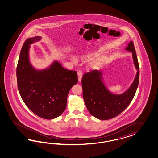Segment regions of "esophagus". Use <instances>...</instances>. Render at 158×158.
<instances>
[{
	"label": "esophagus",
	"mask_w": 158,
	"mask_h": 158,
	"mask_svg": "<svg viewBox=\"0 0 158 158\" xmlns=\"http://www.w3.org/2000/svg\"><path fill=\"white\" fill-rule=\"evenodd\" d=\"M82 75H83V73L81 71H77V76H78V80L79 81L81 82V77H82Z\"/></svg>",
	"instance_id": "esophagus-1"
}]
</instances>
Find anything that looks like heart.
<instances>
[{
  "mask_svg": "<svg viewBox=\"0 0 158 158\" xmlns=\"http://www.w3.org/2000/svg\"><path fill=\"white\" fill-rule=\"evenodd\" d=\"M96 53H86L85 55L83 56V58L85 60H89V59H90L91 58L93 57L94 55H96ZM72 61L74 62H76V60L75 58H72ZM102 62V59L100 58H98L96 60H94L93 62H91V65L93 66H96V65H100L101 63Z\"/></svg>",
  "mask_w": 158,
  "mask_h": 158,
  "instance_id": "1",
  "label": "heart"
}]
</instances>
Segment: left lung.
I'll return each mask as SVG.
<instances>
[{
	"mask_svg": "<svg viewBox=\"0 0 158 158\" xmlns=\"http://www.w3.org/2000/svg\"><path fill=\"white\" fill-rule=\"evenodd\" d=\"M126 50L132 52L134 66L137 72L133 83L124 93L116 94L109 91L105 86L100 71L93 70L82 77L83 97L87 109L91 115L98 119H110L119 115L130 104L137 89L139 65L132 41L128 44Z\"/></svg>",
	"mask_w": 158,
	"mask_h": 158,
	"instance_id": "1",
	"label": "left lung"
}]
</instances>
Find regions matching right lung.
Wrapping results in <instances>:
<instances>
[{
    "mask_svg": "<svg viewBox=\"0 0 158 158\" xmlns=\"http://www.w3.org/2000/svg\"><path fill=\"white\" fill-rule=\"evenodd\" d=\"M40 39L36 36L24 42L17 67V86L30 110L42 118L53 119L65 110L68 93L78 79L76 71L65 69L57 61L42 70L32 67L29 58L30 44Z\"/></svg>",
    "mask_w": 158,
    "mask_h": 158,
    "instance_id": "add662e5",
    "label": "right lung"
}]
</instances>
